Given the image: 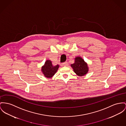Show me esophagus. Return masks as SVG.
I'll use <instances>...</instances> for the list:
<instances>
[{"mask_svg":"<svg viewBox=\"0 0 126 126\" xmlns=\"http://www.w3.org/2000/svg\"><path fill=\"white\" fill-rule=\"evenodd\" d=\"M63 65L64 66H67L68 65V62H64L63 63Z\"/></svg>","mask_w":126,"mask_h":126,"instance_id":"obj_1","label":"esophagus"}]
</instances>
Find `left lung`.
<instances>
[{
    "instance_id": "8db88e82",
    "label": "left lung",
    "mask_w": 126,
    "mask_h": 126,
    "mask_svg": "<svg viewBox=\"0 0 126 126\" xmlns=\"http://www.w3.org/2000/svg\"><path fill=\"white\" fill-rule=\"evenodd\" d=\"M74 72L78 76H83L86 75L89 71V67L87 63L84 59L80 56H77L75 58V63L71 64Z\"/></svg>"
}]
</instances>
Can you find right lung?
<instances>
[{
    "label": "right lung",
    "instance_id": "obj_1",
    "mask_svg": "<svg viewBox=\"0 0 126 126\" xmlns=\"http://www.w3.org/2000/svg\"><path fill=\"white\" fill-rule=\"evenodd\" d=\"M59 65H53L51 61L50 60H47L45 61L44 64L42 67L41 71L44 76L48 78H50L53 77L57 72Z\"/></svg>",
    "mask_w": 126,
    "mask_h": 126
}]
</instances>
